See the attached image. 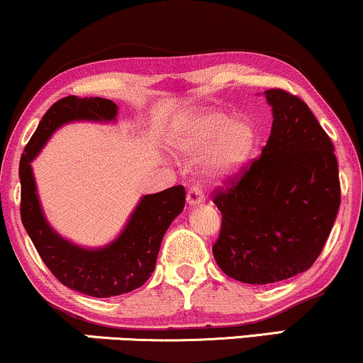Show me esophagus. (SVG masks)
Returning a JSON list of instances; mask_svg holds the SVG:
<instances>
[{"mask_svg":"<svg viewBox=\"0 0 363 363\" xmlns=\"http://www.w3.org/2000/svg\"><path fill=\"white\" fill-rule=\"evenodd\" d=\"M186 202H189L190 206H197V203L206 202V194H203L202 186L191 185L189 189V194H186Z\"/></svg>","mask_w":363,"mask_h":363,"instance_id":"34e87169","label":"esophagus"}]
</instances>
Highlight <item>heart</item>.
Masks as SVG:
<instances>
[{"instance_id": "1", "label": "heart", "mask_w": 363, "mask_h": 363, "mask_svg": "<svg viewBox=\"0 0 363 363\" xmlns=\"http://www.w3.org/2000/svg\"><path fill=\"white\" fill-rule=\"evenodd\" d=\"M211 143L206 172L217 178L229 177L250 160L257 144V129L248 118L233 121L224 112H207L183 121L173 135L174 147L185 156L202 155Z\"/></svg>"}]
</instances>
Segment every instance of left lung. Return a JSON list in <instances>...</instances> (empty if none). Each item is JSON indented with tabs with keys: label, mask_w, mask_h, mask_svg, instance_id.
I'll return each instance as SVG.
<instances>
[{
	"label": "left lung",
	"mask_w": 363,
	"mask_h": 363,
	"mask_svg": "<svg viewBox=\"0 0 363 363\" xmlns=\"http://www.w3.org/2000/svg\"><path fill=\"white\" fill-rule=\"evenodd\" d=\"M274 112L262 155L212 191L220 231L212 253L242 284H275L313 267L338 214V161L330 135L299 96L265 91Z\"/></svg>",
	"instance_id": "left-lung-1"
}]
</instances>
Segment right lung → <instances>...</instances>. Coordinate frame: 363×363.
<instances>
[{"label":"right lung","instance_id":"1","mask_svg":"<svg viewBox=\"0 0 363 363\" xmlns=\"http://www.w3.org/2000/svg\"><path fill=\"white\" fill-rule=\"evenodd\" d=\"M117 105L106 98L66 96L47 110L20 160L21 223L42 262L62 285L91 297L127 294L155 272L166 229L185 207L183 185L140 199L121 236L100 250H84L57 236L42 214L30 161L62 123L113 121Z\"/></svg>","mask_w":363,"mask_h":363}]
</instances>
